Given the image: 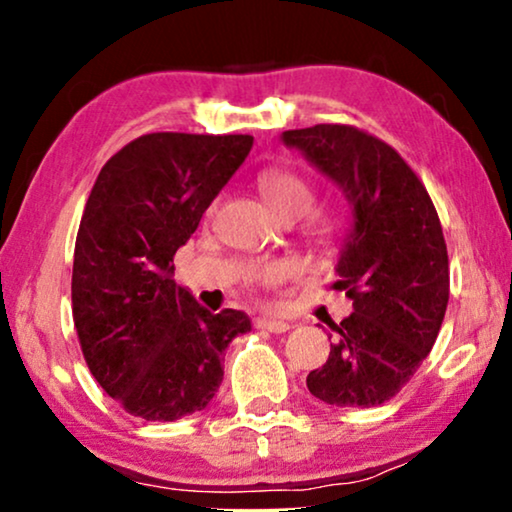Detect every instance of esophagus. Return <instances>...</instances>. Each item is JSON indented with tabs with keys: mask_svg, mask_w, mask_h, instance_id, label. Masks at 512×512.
Masks as SVG:
<instances>
[{
	"mask_svg": "<svg viewBox=\"0 0 512 512\" xmlns=\"http://www.w3.org/2000/svg\"><path fill=\"white\" fill-rule=\"evenodd\" d=\"M256 328L258 331H268V333H286L291 328V324L289 321L275 319V317H258Z\"/></svg>",
	"mask_w": 512,
	"mask_h": 512,
	"instance_id": "esophagus-1",
	"label": "esophagus"
}]
</instances>
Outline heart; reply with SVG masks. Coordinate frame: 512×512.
I'll return each instance as SVG.
<instances>
[{
  "mask_svg": "<svg viewBox=\"0 0 512 512\" xmlns=\"http://www.w3.org/2000/svg\"><path fill=\"white\" fill-rule=\"evenodd\" d=\"M261 191L263 198L268 202L270 209L279 216H303L305 212H310L312 202H314V193L310 184L305 179H300L298 174L286 172V170H268L261 174ZM284 268L282 265L268 263V265H258L249 272V282L251 284H277L279 279L284 277Z\"/></svg>",
  "mask_w": 512,
  "mask_h": 512,
  "instance_id": "heart-1",
  "label": "heart"
}]
</instances>
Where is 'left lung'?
Masks as SVG:
<instances>
[{
	"instance_id": "left-lung-1",
	"label": "left lung",
	"mask_w": 512,
	"mask_h": 512,
	"mask_svg": "<svg viewBox=\"0 0 512 512\" xmlns=\"http://www.w3.org/2000/svg\"><path fill=\"white\" fill-rule=\"evenodd\" d=\"M282 142L349 205L333 286L345 289L354 312L331 321V352L307 375V389L338 408L382 405L429 356L447 310L450 263L436 207L389 144L352 125L286 130Z\"/></svg>"
}]
</instances>
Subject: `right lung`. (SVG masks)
<instances>
[{
	"label": "right lung",
	"mask_w": 512,
	"mask_h": 512,
	"mask_svg": "<svg viewBox=\"0 0 512 512\" xmlns=\"http://www.w3.org/2000/svg\"><path fill=\"white\" fill-rule=\"evenodd\" d=\"M251 146V135L153 132L111 156L90 191L74 247V326L100 387L146 422L205 410L223 352L251 331L244 312H209L172 279L174 254Z\"/></svg>",
	"instance_id": "1"
}]
</instances>
